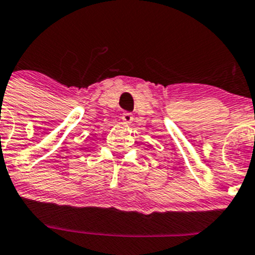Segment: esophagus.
Wrapping results in <instances>:
<instances>
[{"label": "esophagus", "mask_w": 255, "mask_h": 255, "mask_svg": "<svg viewBox=\"0 0 255 255\" xmlns=\"http://www.w3.org/2000/svg\"><path fill=\"white\" fill-rule=\"evenodd\" d=\"M122 121H123V123H125V125H132V122H133V116H132V113H129V112H125L122 115Z\"/></svg>", "instance_id": "34e87169"}]
</instances>
